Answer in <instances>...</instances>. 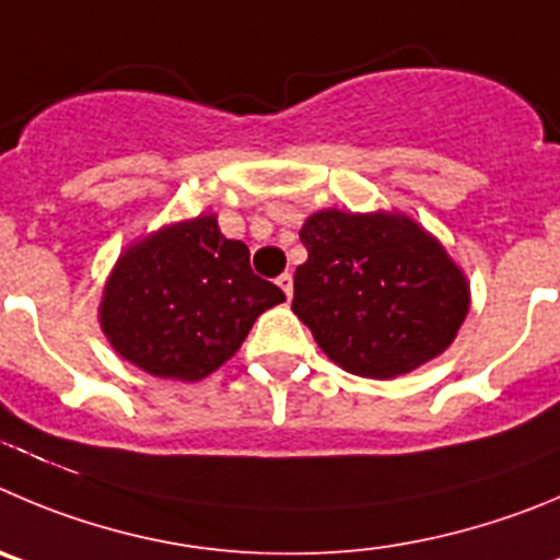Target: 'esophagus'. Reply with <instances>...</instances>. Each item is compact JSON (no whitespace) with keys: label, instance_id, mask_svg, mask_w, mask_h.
Masks as SVG:
<instances>
[{"label":"esophagus","instance_id":"esophagus-1","mask_svg":"<svg viewBox=\"0 0 560 560\" xmlns=\"http://www.w3.org/2000/svg\"><path fill=\"white\" fill-rule=\"evenodd\" d=\"M276 284H279L281 290H284L287 298H292V276L290 273H281L279 279H276Z\"/></svg>","mask_w":560,"mask_h":560}]
</instances>
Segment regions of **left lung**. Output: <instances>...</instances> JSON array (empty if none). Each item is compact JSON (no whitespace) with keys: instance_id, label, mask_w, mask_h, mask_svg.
<instances>
[{"instance_id":"left-lung-1","label":"left lung","mask_w":560,"mask_h":560,"mask_svg":"<svg viewBox=\"0 0 560 560\" xmlns=\"http://www.w3.org/2000/svg\"><path fill=\"white\" fill-rule=\"evenodd\" d=\"M292 312L328 359L362 378H395L439 357L469 310L462 270L404 215L315 212L301 229Z\"/></svg>"}]
</instances>
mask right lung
Wrapping results in <instances>:
<instances>
[{
    "instance_id": "add662e5",
    "label": "right lung",
    "mask_w": 560,
    "mask_h": 560,
    "mask_svg": "<svg viewBox=\"0 0 560 560\" xmlns=\"http://www.w3.org/2000/svg\"><path fill=\"white\" fill-rule=\"evenodd\" d=\"M284 292L250 270L248 245L212 215L176 223L118 259L102 301L113 348L160 378L198 381L237 353Z\"/></svg>"
}]
</instances>
